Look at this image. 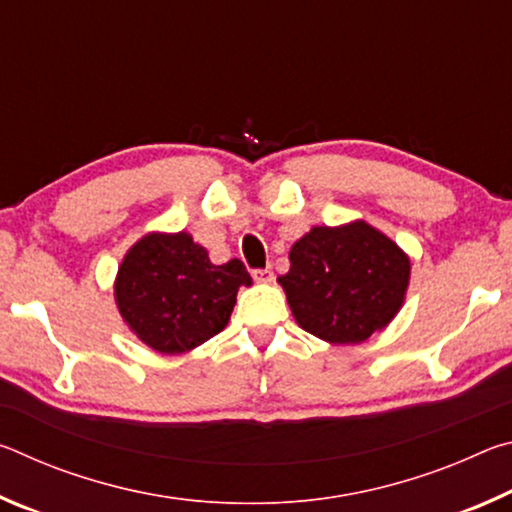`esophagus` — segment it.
I'll use <instances>...</instances> for the list:
<instances>
[{
  "instance_id": "1",
  "label": "esophagus",
  "mask_w": 512,
  "mask_h": 512,
  "mask_svg": "<svg viewBox=\"0 0 512 512\" xmlns=\"http://www.w3.org/2000/svg\"><path fill=\"white\" fill-rule=\"evenodd\" d=\"M253 277H255L257 282L268 284V282H273V271H271V268H255Z\"/></svg>"
}]
</instances>
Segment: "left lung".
Masks as SVG:
<instances>
[{
    "label": "left lung",
    "mask_w": 512,
    "mask_h": 512,
    "mask_svg": "<svg viewBox=\"0 0 512 512\" xmlns=\"http://www.w3.org/2000/svg\"><path fill=\"white\" fill-rule=\"evenodd\" d=\"M291 268L277 277L296 323L327 343H363L400 311L411 262L366 221L316 225L291 246Z\"/></svg>",
    "instance_id": "1"
}]
</instances>
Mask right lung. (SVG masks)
<instances>
[{
    "instance_id": "obj_1",
    "label": "right lung",
    "mask_w": 512,
    "mask_h": 512,
    "mask_svg": "<svg viewBox=\"0 0 512 512\" xmlns=\"http://www.w3.org/2000/svg\"><path fill=\"white\" fill-rule=\"evenodd\" d=\"M250 284L239 259L216 266L187 232H151L121 262L115 300L142 343L160 354H183L228 325L239 287Z\"/></svg>"
}]
</instances>
